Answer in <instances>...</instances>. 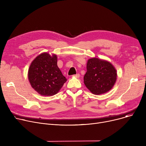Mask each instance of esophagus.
I'll return each instance as SVG.
<instances>
[{
	"label": "esophagus",
	"mask_w": 146,
	"mask_h": 146,
	"mask_svg": "<svg viewBox=\"0 0 146 146\" xmlns=\"http://www.w3.org/2000/svg\"><path fill=\"white\" fill-rule=\"evenodd\" d=\"M73 76H74V77L76 78H79L80 77V74H76L73 75Z\"/></svg>",
	"instance_id": "obj_1"
}]
</instances>
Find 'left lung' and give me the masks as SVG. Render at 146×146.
<instances>
[{
	"mask_svg": "<svg viewBox=\"0 0 146 146\" xmlns=\"http://www.w3.org/2000/svg\"><path fill=\"white\" fill-rule=\"evenodd\" d=\"M84 83L95 95L105 94L111 90L117 80L115 68L108 61L97 58L88 60Z\"/></svg>",
	"mask_w": 146,
	"mask_h": 146,
	"instance_id": "8db88e82",
	"label": "left lung"
}]
</instances>
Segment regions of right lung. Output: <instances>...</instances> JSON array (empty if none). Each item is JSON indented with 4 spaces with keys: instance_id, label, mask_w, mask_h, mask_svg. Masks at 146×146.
Instances as JSON below:
<instances>
[{
    "instance_id": "right-lung-1",
    "label": "right lung",
    "mask_w": 146,
    "mask_h": 146,
    "mask_svg": "<svg viewBox=\"0 0 146 146\" xmlns=\"http://www.w3.org/2000/svg\"><path fill=\"white\" fill-rule=\"evenodd\" d=\"M31 85L42 96L56 94L67 81L57 66L56 55L44 52L37 56L28 70Z\"/></svg>"
}]
</instances>
